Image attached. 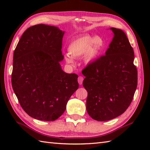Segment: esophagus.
Instances as JSON below:
<instances>
[{
  "label": "esophagus",
  "mask_w": 150,
  "mask_h": 150,
  "mask_svg": "<svg viewBox=\"0 0 150 150\" xmlns=\"http://www.w3.org/2000/svg\"><path fill=\"white\" fill-rule=\"evenodd\" d=\"M84 80V78L83 77H82V76H79L78 77V82H79V84L81 85L82 84V81Z\"/></svg>",
  "instance_id": "obj_1"
}]
</instances>
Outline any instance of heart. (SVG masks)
Wrapping results in <instances>:
<instances>
[{
    "label": "heart",
    "mask_w": 150,
    "mask_h": 150,
    "mask_svg": "<svg viewBox=\"0 0 150 150\" xmlns=\"http://www.w3.org/2000/svg\"><path fill=\"white\" fill-rule=\"evenodd\" d=\"M104 46V40L101 37L96 36L84 35L73 40L68 46L69 55L66 57V61L73 63L71 58H80L84 55L85 60L87 62H92L97 59L101 53Z\"/></svg>",
    "instance_id": "heart-1"
}]
</instances>
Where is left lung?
Listing matches in <instances>:
<instances>
[{"label": "left lung", "instance_id": "left-lung-1", "mask_svg": "<svg viewBox=\"0 0 150 150\" xmlns=\"http://www.w3.org/2000/svg\"><path fill=\"white\" fill-rule=\"evenodd\" d=\"M113 37L106 55L88 64L82 73L88 91L86 110L92 119L106 121L129 106L137 86L134 52L122 30L111 28Z\"/></svg>", "mask_w": 150, "mask_h": 150}]
</instances>
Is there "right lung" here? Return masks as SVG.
I'll use <instances>...</instances> for the list:
<instances>
[{
  "mask_svg": "<svg viewBox=\"0 0 150 150\" xmlns=\"http://www.w3.org/2000/svg\"><path fill=\"white\" fill-rule=\"evenodd\" d=\"M64 33L55 26L35 25L24 31L14 51L13 90L22 109L37 120L58 119L79 88L78 75L65 73L59 64Z\"/></svg>",
  "mask_w": 150,
  "mask_h": 150,
  "instance_id": "add662e5",
  "label": "right lung"
}]
</instances>
